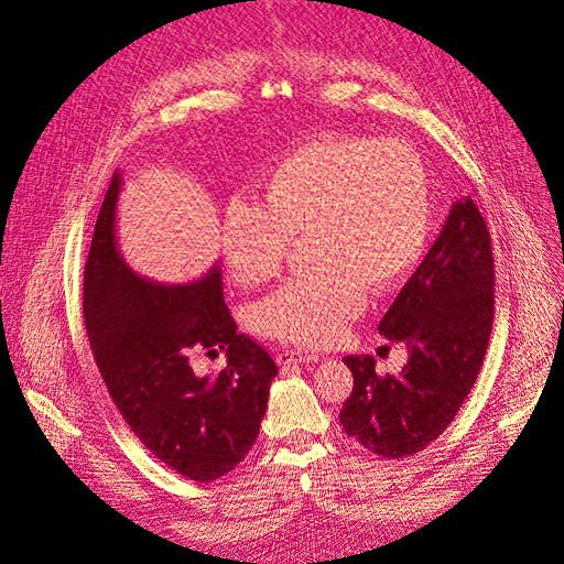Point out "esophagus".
<instances>
[{"label":"esophagus","mask_w":564,"mask_h":564,"mask_svg":"<svg viewBox=\"0 0 564 564\" xmlns=\"http://www.w3.org/2000/svg\"><path fill=\"white\" fill-rule=\"evenodd\" d=\"M279 362H281V368L302 366V362H318V354H308V351H300V349H285V351L279 354Z\"/></svg>","instance_id":"1"}]
</instances>
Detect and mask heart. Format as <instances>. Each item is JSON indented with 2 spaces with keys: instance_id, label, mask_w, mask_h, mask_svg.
<instances>
[{
  "instance_id": "obj_1",
  "label": "heart",
  "mask_w": 564,
  "mask_h": 564,
  "mask_svg": "<svg viewBox=\"0 0 564 564\" xmlns=\"http://www.w3.org/2000/svg\"><path fill=\"white\" fill-rule=\"evenodd\" d=\"M262 206L231 202L220 248L243 285L274 279L290 239L306 236L316 269L258 306L264 335L325 347L366 302L420 260L429 236V177L410 144L356 135H318L288 150L258 177Z\"/></svg>"
}]
</instances>
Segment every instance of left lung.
I'll return each instance as SVG.
<instances>
[{"mask_svg": "<svg viewBox=\"0 0 564 564\" xmlns=\"http://www.w3.org/2000/svg\"><path fill=\"white\" fill-rule=\"evenodd\" d=\"M492 321V236L474 198H462L379 323L381 335L408 347L403 370L377 375L372 356L344 358L354 375L339 410L344 431L384 459L422 452L474 389Z\"/></svg>", "mask_w": 564, "mask_h": 564, "instance_id": "8db88e82", "label": "left lung"}]
</instances>
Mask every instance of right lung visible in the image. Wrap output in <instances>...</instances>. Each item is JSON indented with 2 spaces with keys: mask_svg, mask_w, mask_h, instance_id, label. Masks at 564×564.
Segmentation results:
<instances>
[{
  "mask_svg": "<svg viewBox=\"0 0 564 564\" xmlns=\"http://www.w3.org/2000/svg\"><path fill=\"white\" fill-rule=\"evenodd\" d=\"M121 175L115 173L84 269V323L96 366L126 424L175 474L213 482L256 445L279 368L236 333L220 269L187 285L144 281L115 239ZM228 351L217 378H198L191 356Z\"/></svg>",
  "mask_w": 564,
  "mask_h": 564,
  "instance_id": "1",
  "label": "right lung"
}]
</instances>
